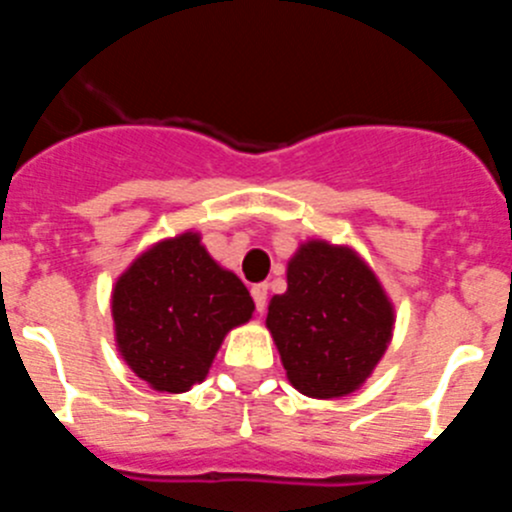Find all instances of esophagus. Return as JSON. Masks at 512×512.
<instances>
[{
  "instance_id": "1",
  "label": "esophagus",
  "mask_w": 512,
  "mask_h": 512,
  "mask_svg": "<svg viewBox=\"0 0 512 512\" xmlns=\"http://www.w3.org/2000/svg\"><path fill=\"white\" fill-rule=\"evenodd\" d=\"M266 295H269V287H266V284H253L251 297H253V305H256V310L259 312L266 310Z\"/></svg>"
}]
</instances>
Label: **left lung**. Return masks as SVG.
<instances>
[{
    "instance_id": "1",
    "label": "left lung",
    "mask_w": 512,
    "mask_h": 512,
    "mask_svg": "<svg viewBox=\"0 0 512 512\" xmlns=\"http://www.w3.org/2000/svg\"><path fill=\"white\" fill-rule=\"evenodd\" d=\"M392 305L348 248L312 241L287 269L266 325L289 382L307 397H343L364 382L392 336Z\"/></svg>"
}]
</instances>
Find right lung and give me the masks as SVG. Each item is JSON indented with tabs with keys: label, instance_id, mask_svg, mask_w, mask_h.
<instances>
[{
	"label": "right lung",
	"instance_id": "add662e5",
	"mask_svg": "<svg viewBox=\"0 0 512 512\" xmlns=\"http://www.w3.org/2000/svg\"><path fill=\"white\" fill-rule=\"evenodd\" d=\"M253 300L184 233L133 261L112 292L120 354L153 390L187 392L210 372L225 333L246 323Z\"/></svg>",
	"mask_w": 512,
	"mask_h": 512
}]
</instances>
